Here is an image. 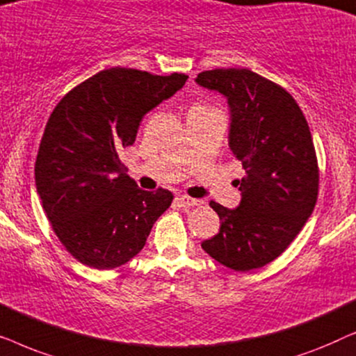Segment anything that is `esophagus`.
Segmentation results:
<instances>
[{"instance_id": "esophagus-1", "label": "esophagus", "mask_w": 356, "mask_h": 356, "mask_svg": "<svg viewBox=\"0 0 356 356\" xmlns=\"http://www.w3.org/2000/svg\"><path fill=\"white\" fill-rule=\"evenodd\" d=\"M175 201L181 204L183 207H193V206H199L201 204V201L199 199H194V197H189V196H178Z\"/></svg>"}]
</instances>
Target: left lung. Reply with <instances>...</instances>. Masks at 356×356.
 Segmentation results:
<instances>
[{
  "label": "left lung",
  "instance_id": "1",
  "mask_svg": "<svg viewBox=\"0 0 356 356\" xmlns=\"http://www.w3.org/2000/svg\"><path fill=\"white\" fill-rule=\"evenodd\" d=\"M194 81L227 99L228 145L246 173L235 179L236 209L211 201L220 230L201 246L228 269H259L289 248L316 206L319 170L309 126L284 87L250 70L204 71Z\"/></svg>",
  "mask_w": 356,
  "mask_h": 356
}]
</instances>
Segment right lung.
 Returning a JSON list of instances; mask_svg holds the SVG:
<instances>
[{"label": "right lung", "mask_w": 356, "mask_h": 356, "mask_svg": "<svg viewBox=\"0 0 356 356\" xmlns=\"http://www.w3.org/2000/svg\"><path fill=\"white\" fill-rule=\"evenodd\" d=\"M186 79L110 67L67 92L50 115L35 160L37 194L63 246L82 264H126L172 204L168 189H139L120 152L134 144L144 115Z\"/></svg>", "instance_id": "right-lung-1"}]
</instances>
